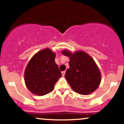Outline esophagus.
Wrapping results in <instances>:
<instances>
[{
	"label": "esophagus",
	"instance_id": "1",
	"mask_svg": "<svg viewBox=\"0 0 124 124\" xmlns=\"http://www.w3.org/2000/svg\"><path fill=\"white\" fill-rule=\"evenodd\" d=\"M65 73H66V72H65V71H63V72H62V76L64 77V76H65Z\"/></svg>",
	"mask_w": 124,
	"mask_h": 124
}]
</instances>
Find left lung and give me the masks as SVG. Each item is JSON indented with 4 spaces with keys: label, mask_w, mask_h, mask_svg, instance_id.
<instances>
[{
    "label": "left lung",
    "mask_w": 124,
    "mask_h": 124,
    "mask_svg": "<svg viewBox=\"0 0 124 124\" xmlns=\"http://www.w3.org/2000/svg\"><path fill=\"white\" fill-rule=\"evenodd\" d=\"M62 53L70 59V68L66 70L65 77L73 90L82 95L94 92L100 84L101 75L93 58L83 51L72 53L64 49Z\"/></svg>",
    "instance_id": "1"
}]
</instances>
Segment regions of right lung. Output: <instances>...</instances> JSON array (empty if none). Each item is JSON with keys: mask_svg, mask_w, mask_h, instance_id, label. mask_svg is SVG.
<instances>
[{"mask_svg": "<svg viewBox=\"0 0 124 124\" xmlns=\"http://www.w3.org/2000/svg\"><path fill=\"white\" fill-rule=\"evenodd\" d=\"M55 52L49 48L38 51L31 58L25 68L24 81L32 93L44 96L54 90V85L62 76L55 63Z\"/></svg>", "mask_w": 124, "mask_h": 124, "instance_id": "add662e5", "label": "right lung"}]
</instances>
